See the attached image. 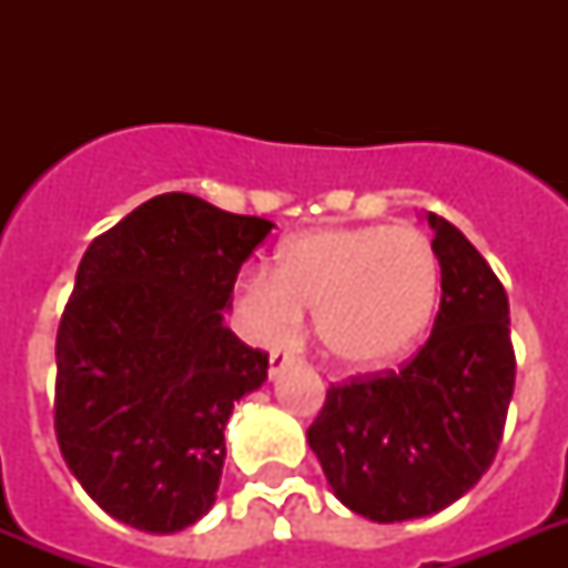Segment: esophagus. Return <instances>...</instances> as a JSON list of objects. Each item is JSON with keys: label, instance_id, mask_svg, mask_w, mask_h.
<instances>
[{"label": "esophagus", "instance_id": "esophagus-1", "mask_svg": "<svg viewBox=\"0 0 568 568\" xmlns=\"http://www.w3.org/2000/svg\"><path fill=\"white\" fill-rule=\"evenodd\" d=\"M292 363H294L292 351H280V347H276V351H271V359H267V374H271V377H280V374H283Z\"/></svg>", "mask_w": 568, "mask_h": 568}]
</instances>
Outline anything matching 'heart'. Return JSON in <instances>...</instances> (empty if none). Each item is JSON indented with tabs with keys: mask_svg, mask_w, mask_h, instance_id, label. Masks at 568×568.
Here are the masks:
<instances>
[{
	"mask_svg": "<svg viewBox=\"0 0 568 568\" xmlns=\"http://www.w3.org/2000/svg\"><path fill=\"white\" fill-rule=\"evenodd\" d=\"M442 271L430 239L415 226H324L285 239L276 267L239 280L235 310L262 345L292 338L303 310L338 365L374 372L409 354L439 310Z\"/></svg>",
	"mask_w": 568,
	"mask_h": 568,
	"instance_id": "heart-1",
	"label": "heart"
}]
</instances>
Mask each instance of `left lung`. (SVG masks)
<instances>
[{"label": "left lung", "instance_id": "8db88e82", "mask_svg": "<svg viewBox=\"0 0 568 568\" xmlns=\"http://www.w3.org/2000/svg\"><path fill=\"white\" fill-rule=\"evenodd\" d=\"M427 223L442 267L430 338L400 372L329 386L306 430L338 501L383 525L445 510L484 477L516 383L501 280L454 223Z\"/></svg>", "mask_w": 568, "mask_h": 568}]
</instances>
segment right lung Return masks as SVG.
<instances>
[{"instance_id":"obj_1","label":"right lung","mask_w":568,"mask_h":568,"mask_svg":"<svg viewBox=\"0 0 568 568\" xmlns=\"http://www.w3.org/2000/svg\"><path fill=\"white\" fill-rule=\"evenodd\" d=\"M274 223L159 194L84 250L55 338V436L102 510L176 534L212 510L235 400L267 354L223 324Z\"/></svg>"}]
</instances>
